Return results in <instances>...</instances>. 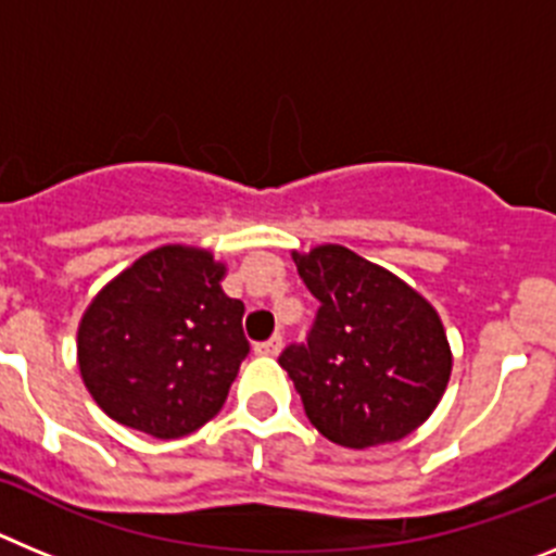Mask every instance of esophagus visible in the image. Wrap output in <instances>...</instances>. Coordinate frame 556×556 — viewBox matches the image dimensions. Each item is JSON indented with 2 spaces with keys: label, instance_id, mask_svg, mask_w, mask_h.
<instances>
[{
  "label": "esophagus",
  "instance_id": "34e87169",
  "mask_svg": "<svg viewBox=\"0 0 556 556\" xmlns=\"http://www.w3.org/2000/svg\"><path fill=\"white\" fill-rule=\"evenodd\" d=\"M281 348H283V337L281 333H275V337H269L267 342H258V345H255V353H258V356H278Z\"/></svg>",
  "mask_w": 556,
  "mask_h": 556
}]
</instances>
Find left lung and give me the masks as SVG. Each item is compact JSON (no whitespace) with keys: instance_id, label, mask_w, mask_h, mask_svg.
Instances as JSON below:
<instances>
[{"instance_id":"8db88e82","label":"left lung","mask_w":556,"mask_h":556,"mask_svg":"<svg viewBox=\"0 0 556 556\" xmlns=\"http://www.w3.org/2000/svg\"><path fill=\"white\" fill-rule=\"evenodd\" d=\"M292 258L320 301L306 345H289L278 358L306 417L342 448L404 440L437 409L454 365L437 308L342 244Z\"/></svg>"}]
</instances>
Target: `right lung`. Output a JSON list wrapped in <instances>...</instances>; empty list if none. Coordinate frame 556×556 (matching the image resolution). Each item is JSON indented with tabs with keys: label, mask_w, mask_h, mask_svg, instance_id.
Segmentation results:
<instances>
[{
	"label": "right lung",
	"mask_w": 556,
	"mask_h": 556,
	"mask_svg": "<svg viewBox=\"0 0 556 556\" xmlns=\"http://www.w3.org/2000/svg\"><path fill=\"white\" fill-rule=\"evenodd\" d=\"M225 273L211 250L164 244L97 292L77 328V365L108 417L175 440L223 409L250 351Z\"/></svg>",
	"instance_id": "1"
}]
</instances>
